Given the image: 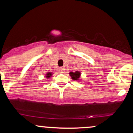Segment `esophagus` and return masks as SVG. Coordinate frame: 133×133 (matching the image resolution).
<instances>
[{
	"label": "esophagus",
	"mask_w": 133,
	"mask_h": 133,
	"mask_svg": "<svg viewBox=\"0 0 133 133\" xmlns=\"http://www.w3.org/2000/svg\"><path fill=\"white\" fill-rule=\"evenodd\" d=\"M59 70V72H63L64 71H65V68H60Z\"/></svg>",
	"instance_id": "1"
}]
</instances>
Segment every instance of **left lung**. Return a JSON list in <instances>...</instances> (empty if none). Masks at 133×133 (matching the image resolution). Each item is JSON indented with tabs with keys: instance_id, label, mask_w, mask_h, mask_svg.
<instances>
[{
	"instance_id": "obj_1",
	"label": "left lung",
	"mask_w": 133,
	"mask_h": 133,
	"mask_svg": "<svg viewBox=\"0 0 133 133\" xmlns=\"http://www.w3.org/2000/svg\"><path fill=\"white\" fill-rule=\"evenodd\" d=\"M70 76H71V78L73 80H78L79 78L81 73L79 71H76V72H71L69 73Z\"/></svg>"
}]
</instances>
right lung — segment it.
<instances>
[{
	"label": "right lung",
	"mask_w": 133,
	"mask_h": 133,
	"mask_svg": "<svg viewBox=\"0 0 133 133\" xmlns=\"http://www.w3.org/2000/svg\"><path fill=\"white\" fill-rule=\"evenodd\" d=\"M50 76H52V72H48V73L46 74V78H49V77H50Z\"/></svg>",
	"instance_id": "obj_1"
}]
</instances>
